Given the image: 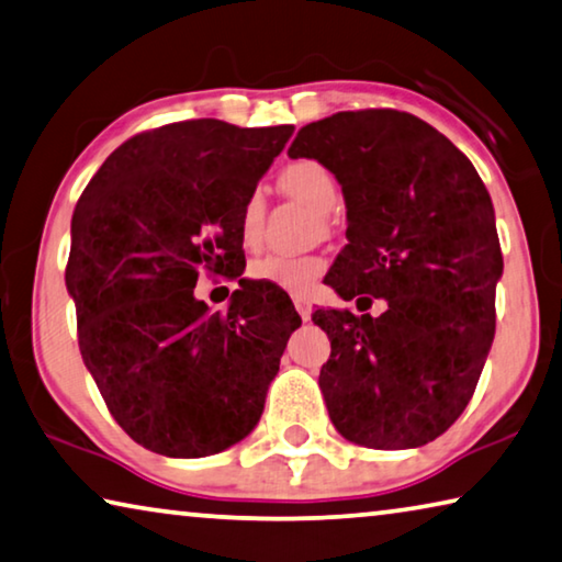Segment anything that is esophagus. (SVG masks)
Returning a JSON list of instances; mask_svg holds the SVG:
<instances>
[{
  "mask_svg": "<svg viewBox=\"0 0 562 562\" xmlns=\"http://www.w3.org/2000/svg\"><path fill=\"white\" fill-rule=\"evenodd\" d=\"M292 302H295V310L300 313V317L305 319V323H307V319L313 317V305H310V300L297 295V297H292Z\"/></svg>",
  "mask_w": 562,
  "mask_h": 562,
  "instance_id": "1",
  "label": "esophagus"
}]
</instances>
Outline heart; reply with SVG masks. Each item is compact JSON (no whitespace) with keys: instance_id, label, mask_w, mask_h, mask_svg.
<instances>
[{"instance_id":"obj_1","label":"heart","mask_w":562,"mask_h":562,"mask_svg":"<svg viewBox=\"0 0 562 562\" xmlns=\"http://www.w3.org/2000/svg\"><path fill=\"white\" fill-rule=\"evenodd\" d=\"M280 187L290 198L305 202L317 215H329L340 202V190L333 172L317 159H295L280 172ZM265 225V194L252 190L239 212V235L245 245H255ZM325 262L313 255H267L249 265V278L272 284L284 292H307L323 274Z\"/></svg>"}]
</instances>
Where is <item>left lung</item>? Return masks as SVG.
Here are the masks:
<instances>
[{"label": "left lung", "mask_w": 562, "mask_h": 562, "mask_svg": "<svg viewBox=\"0 0 562 562\" xmlns=\"http://www.w3.org/2000/svg\"><path fill=\"white\" fill-rule=\"evenodd\" d=\"M288 155L342 187L347 245L329 288L364 310L370 294L387 302L380 317L313 315L333 347L319 370L329 420L364 448H420L468 407L495 337L503 255L485 184L448 137L397 110L307 124Z\"/></svg>", "instance_id": "left-lung-1"}]
</instances>
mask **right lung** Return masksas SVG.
<instances>
[{
    "mask_svg": "<svg viewBox=\"0 0 562 562\" xmlns=\"http://www.w3.org/2000/svg\"><path fill=\"white\" fill-rule=\"evenodd\" d=\"M187 120L104 159L72 215L67 290L79 352L117 425L167 458L215 456L260 423L300 315L240 278L227 314L193 297L199 272L245 270L239 212L292 137Z\"/></svg>",
    "mask_w": 562,
    "mask_h": 562,
    "instance_id": "obj_1",
    "label": "right lung"
}]
</instances>
